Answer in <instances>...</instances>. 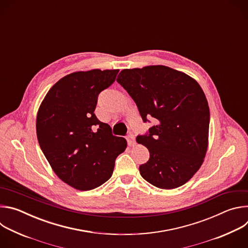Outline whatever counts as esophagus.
<instances>
[{
    "mask_svg": "<svg viewBox=\"0 0 248 248\" xmlns=\"http://www.w3.org/2000/svg\"><path fill=\"white\" fill-rule=\"evenodd\" d=\"M126 140H127V144L129 146H133L135 144V137L133 134H128L127 137H126Z\"/></svg>",
    "mask_w": 248,
    "mask_h": 248,
    "instance_id": "1",
    "label": "esophagus"
}]
</instances>
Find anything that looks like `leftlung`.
<instances>
[{"mask_svg": "<svg viewBox=\"0 0 248 248\" xmlns=\"http://www.w3.org/2000/svg\"><path fill=\"white\" fill-rule=\"evenodd\" d=\"M117 81L135 102L143 122L156 124L137 143L150 153L139 166L142 178L156 187L176 188L201 167L208 147L210 112L195 79L165 65L123 69Z\"/></svg>", "mask_w": 248, "mask_h": 248, "instance_id": "obj_1", "label": "left lung"}]
</instances>
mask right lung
Segmentation results:
<instances>
[{"instance_id": "add662e5", "label": "right lung", "mask_w": 248, "mask_h": 248, "mask_svg": "<svg viewBox=\"0 0 248 248\" xmlns=\"http://www.w3.org/2000/svg\"><path fill=\"white\" fill-rule=\"evenodd\" d=\"M119 69L77 72L48 91L36 119L39 145L59 178L79 190H90L113 174L126 140L115 136L94 114L98 95L116 80Z\"/></svg>"}]
</instances>
